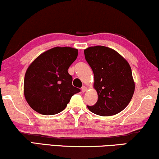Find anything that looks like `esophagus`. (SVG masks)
I'll return each instance as SVG.
<instances>
[{
    "mask_svg": "<svg viewBox=\"0 0 159 159\" xmlns=\"http://www.w3.org/2000/svg\"><path fill=\"white\" fill-rule=\"evenodd\" d=\"M87 91V88L85 87V86H83V87L82 88V93H84Z\"/></svg>",
    "mask_w": 159,
    "mask_h": 159,
    "instance_id": "1",
    "label": "esophagus"
}]
</instances>
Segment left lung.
<instances>
[{"instance_id":"1","label":"left lung","mask_w":159,"mask_h":159,"mask_svg":"<svg viewBox=\"0 0 159 159\" xmlns=\"http://www.w3.org/2000/svg\"><path fill=\"white\" fill-rule=\"evenodd\" d=\"M84 53L93 72V87L98 94L96 104L87 106L88 108L101 116L120 112L131 102L135 90L129 63L118 52L107 47H90Z\"/></svg>"}]
</instances>
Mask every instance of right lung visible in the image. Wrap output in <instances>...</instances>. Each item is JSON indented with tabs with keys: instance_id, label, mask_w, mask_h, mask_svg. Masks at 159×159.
Returning a JSON list of instances; mask_svg holds the SVG:
<instances>
[{
	"instance_id": "right-lung-1",
	"label": "right lung",
	"mask_w": 159,
	"mask_h": 159,
	"mask_svg": "<svg viewBox=\"0 0 159 159\" xmlns=\"http://www.w3.org/2000/svg\"><path fill=\"white\" fill-rule=\"evenodd\" d=\"M77 49L56 47L39 55L27 69L25 98L39 114L52 115L66 107L71 96L80 92L72 85L68 69L77 59Z\"/></svg>"
}]
</instances>
